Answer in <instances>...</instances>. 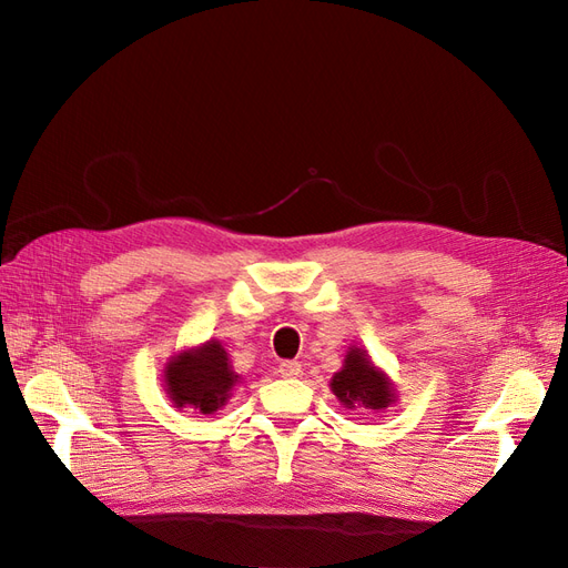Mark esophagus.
<instances>
[{"label":"esophagus","instance_id":"esophagus-1","mask_svg":"<svg viewBox=\"0 0 568 568\" xmlns=\"http://www.w3.org/2000/svg\"><path fill=\"white\" fill-rule=\"evenodd\" d=\"M280 374L284 376V379H296V376L301 374V363H296V359H284V363L280 365Z\"/></svg>","mask_w":568,"mask_h":568}]
</instances>
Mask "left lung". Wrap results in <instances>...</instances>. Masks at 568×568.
<instances>
[{
  "mask_svg": "<svg viewBox=\"0 0 568 568\" xmlns=\"http://www.w3.org/2000/svg\"><path fill=\"white\" fill-rule=\"evenodd\" d=\"M329 386L338 403L348 409L363 407L379 412L398 400V393H395L388 374L376 367L369 353L359 346H348L343 367L332 376Z\"/></svg>",
  "mask_w": 568,
  "mask_h": 568,
  "instance_id": "1",
  "label": "left lung"
}]
</instances>
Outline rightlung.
<instances>
[{
  "mask_svg": "<svg viewBox=\"0 0 568 568\" xmlns=\"http://www.w3.org/2000/svg\"><path fill=\"white\" fill-rule=\"evenodd\" d=\"M242 382L230 355L217 338L173 355L163 367V390L178 409H194L196 415H215L232 398L234 386Z\"/></svg>",
  "mask_w": 568,
  "mask_h": 568,
  "instance_id": "add662e5",
  "label": "right lung"
}]
</instances>
